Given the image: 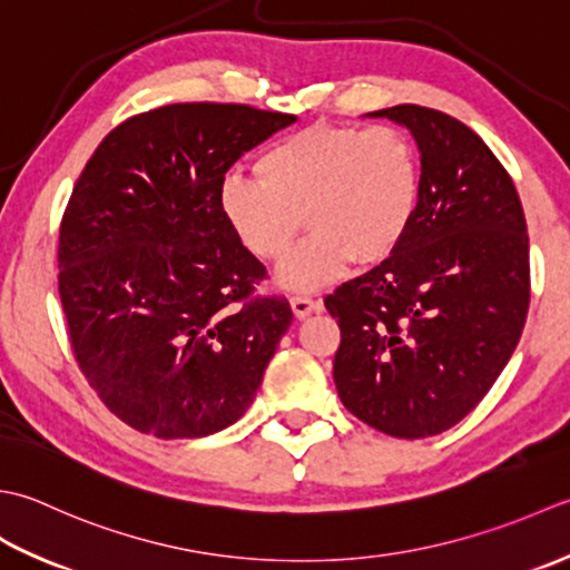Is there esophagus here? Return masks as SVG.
Returning a JSON list of instances; mask_svg holds the SVG:
<instances>
[{"label":"esophagus","mask_w":570,"mask_h":570,"mask_svg":"<svg viewBox=\"0 0 570 570\" xmlns=\"http://www.w3.org/2000/svg\"><path fill=\"white\" fill-rule=\"evenodd\" d=\"M289 307H293L297 320H305V317L312 315V312L322 309V302L315 299V297H309V295H293V297H289Z\"/></svg>","instance_id":"1"}]
</instances>
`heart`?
I'll return each mask as SVG.
<instances>
[{
  "label": "heart",
  "instance_id": "1",
  "mask_svg": "<svg viewBox=\"0 0 570 570\" xmlns=\"http://www.w3.org/2000/svg\"><path fill=\"white\" fill-rule=\"evenodd\" d=\"M255 173L228 171L218 212L236 240L261 261L287 253L302 224L309 234L275 281L309 293L336 281L354 258L374 263L399 246L415 216L421 169L393 127L312 125L273 142Z\"/></svg>",
  "mask_w": 570,
  "mask_h": 570
}]
</instances>
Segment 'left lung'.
<instances>
[{
    "label": "left lung",
    "mask_w": 570,
    "mask_h": 570,
    "mask_svg": "<svg viewBox=\"0 0 570 570\" xmlns=\"http://www.w3.org/2000/svg\"><path fill=\"white\" fill-rule=\"evenodd\" d=\"M421 153L415 216L376 268L324 299L342 330L344 409L393 438L460 423L512 358L529 312V236L514 181L450 115L396 106Z\"/></svg>",
    "instance_id": "8db88e82"
}]
</instances>
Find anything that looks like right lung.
Returning a JSON list of instances; mask_svg holds the SVG:
<instances>
[{"label":"right lung","mask_w":570,"mask_h":570,"mask_svg":"<svg viewBox=\"0 0 570 570\" xmlns=\"http://www.w3.org/2000/svg\"><path fill=\"white\" fill-rule=\"evenodd\" d=\"M295 120L177 102L115 127L80 171L58 236V295L80 371L135 431L206 438L250 409L293 309L250 297L265 268L230 234L218 187Z\"/></svg>","instance_id":"add662e5"}]
</instances>
